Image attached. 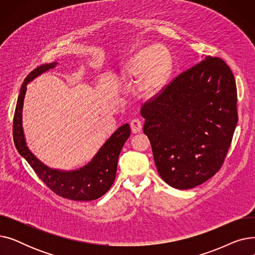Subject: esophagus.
Masks as SVG:
<instances>
[{"instance_id":"1","label":"esophagus","mask_w":255,"mask_h":255,"mask_svg":"<svg viewBox=\"0 0 255 255\" xmlns=\"http://www.w3.org/2000/svg\"><path fill=\"white\" fill-rule=\"evenodd\" d=\"M130 127L133 133L140 132L142 129V123L139 119H133L130 122Z\"/></svg>"}]
</instances>
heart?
<instances>
[{"label":"heart","mask_w":255,"mask_h":255,"mask_svg":"<svg viewBox=\"0 0 255 255\" xmlns=\"http://www.w3.org/2000/svg\"><path fill=\"white\" fill-rule=\"evenodd\" d=\"M172 60L163 45L140 50L126 68L128 77H139V89L145 96H152L161 89L169 76Z\"/></svg>","instance_id":"1"}]
</instances>
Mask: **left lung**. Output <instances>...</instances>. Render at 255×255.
I'll return each mask as SVG.
<instances>
[{
  "label": "left lung",
  "instance_id": "left-lung-1",
  "mask_svg": "<svg viewBox=\"0 0 255 255\" xmlns=\"http://www.w3.org/2000/svg\"><path fill=\"white\" fill-rule=\"evenodd\" d=\"M158 173L190 189L222 167L238 123L235 76L221 58L206 57L141 107Z\"/></svg>",
  "mask_w": 255,
  "mask_h": 255
}]
</instances>
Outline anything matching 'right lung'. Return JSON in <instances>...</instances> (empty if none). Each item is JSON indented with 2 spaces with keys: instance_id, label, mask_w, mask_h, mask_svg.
Returning a JSON list of instances; mask_svg holds the SVG:
<instances>
[{
  "instance_id": "obj_1",
  "label": "right lung",
  "mask_w": 255,
  "mask_h": 255,
  "mask_svg": "<svg viewBox=\"0 0 255 255\" xmlns=\"http://www.w3.org/2000/svg\"><path fill=\"white\" fill-rule=\"evenodd\" d=\"M57 63L43 64L37 67L23 80L18 95L16 109L13 118V140L18 153L28 161L48 188L57 195L76 202H90L104 195L110 190L116 179L118 159L124 143L128 139L131 130L128 124L121 126L107 139L92 161L85 167L74 171H60L45 166L26 148L21 127V111L26 85L31 80Z\"/></svg>"
}]
</instances>
